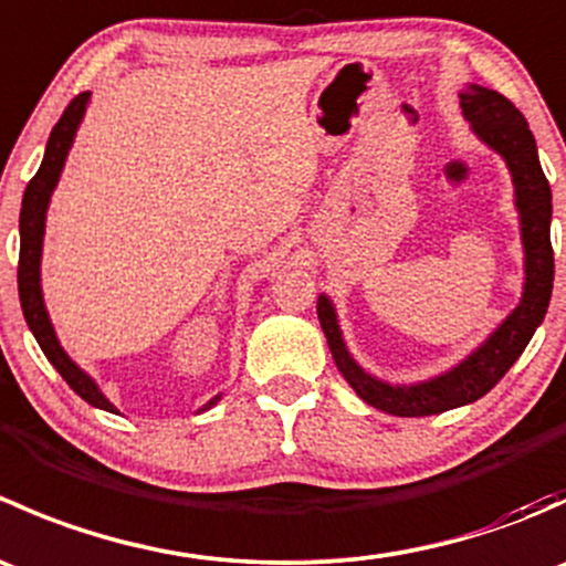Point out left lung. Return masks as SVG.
<instances>
[{"label": "left lung", "instance_id": "left-lung-1", "mask_svg": "<svg viewBox=\"0 0 566 566\" xmlns=\"http://www.w3.org/2000/svg\"><path fill=\"white\" fill-rule=\"evenodd\" d=\"M460 106L473 134L501 153L515 182V205L521 210V235L526 249V284L517 310L490 334L482 347L471 353L465 361L449 369L441 378L416 386H389L384 380L364 373L342 342L336 325V312L325 295L317 301V317L328 339L331 356L339 367L342 378L353 391L373 408L394 416H432L460 405L476 402L484 397L526 350L536 325L545 317L553 293V247H551V186L539 167L534 134L528 130L526 117L517 112L510 98L479 84H468L460 93Z\"/></svg>", "mask_w": 566, "mask_h": 566}]
</instances>
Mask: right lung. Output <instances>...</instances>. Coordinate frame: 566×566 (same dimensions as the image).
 <instances>
[{
	"label": "right lung",
	"instance_id": "right-lung-1",
	"mask_svg": "<svg viewBox=\"0 0 566 566\" xmlns=\"http://www.w3.org/2000/svg\"><path fill=\"white\" fill-rule=\"evenodd\" d=\"M90 93L76 95V98L67 104L65 112H62L60 123L51 128L49 145H45V156L43 164H40L38 175L32 177L30 186L24 191V202H21V256H19V298H21V310H24L27 325L35 334L40 350L45 353L51 364L56 367V373L65 378V384L71 386L84 402L95 405V408L108 410V413H117L112 402L101 394L95 380L90 378L87 373L76 367V364L67 358V353L62 350L60 342H56L54 328H51L49 312L43 306V293H40V251H43V230H45V208H49L51 191H54L56 180H60L62 167H65L67 150L73 145V136H76L78 123L84 117V108H87ZM221 399L213 397L202 410H208L210 405H216Z\"/></svg>",
	"mask_w": 566,
	"mask_h": 566
}]
</instances>
